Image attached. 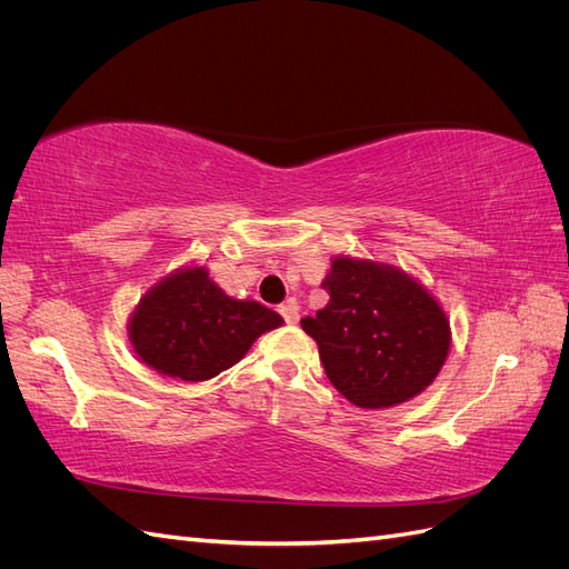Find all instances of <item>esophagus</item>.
<instances>
[{"label":"esophagus","mask_w":569,"mask_h":569,"mask_svg":"<svg viewBox=\"0 0 569 569\" xmlns=\"http://www.w3.org/2000/svg\"><path fill=\"white\" fill-rule=\"evenodd\" d=\"M280 316L287 320V325H297L299 322V306L297 301H287L280 306Z\"/></svg>","instance_id":"1"}]
</instances>
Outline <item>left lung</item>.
I'll return each instance as SVG.
<instances>
[{
	"instance_id": "8db88e82",
	"label": "left lung",
	"mask_w": 569,
	"mask_h": 569,
	"mask_svg": "<svg viewBox=\"0 0 569 569\" xmlns=\"http://www.w3.org/2000/svg\"><path fill=\"white\" fill-rule=\"evenodd\" d=\"M322 289L330 301L301 318V327L343 399L382 410L437 380L449 358L451 322L420 280L391 263L339 253Z\"/></svg>"
}]
</instances>
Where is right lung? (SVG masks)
<instances>
[{
  "instance_id": "1",
  "label": "right lung",
  "mask_w": 569,
  "mask_h": 569,
  "mask_svg": "<svg viewBox=\"0 0 569 569\" xmlns=\"http://www.w3.org/2000/svg\"><path fill=\"white\" fill-rule=\"evenodd\" d=\"M284 320L253 299L228 297L201 263L182 266L134 306L128 339L142 363L184 382L232 368L251 343Z\"/></svg>"
}]
</instances>
